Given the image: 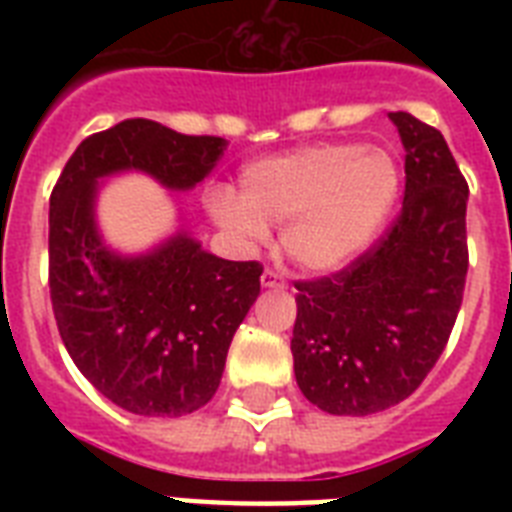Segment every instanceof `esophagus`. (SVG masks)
Returning <instances> with one entry per match:
<instances>
[{
    "mask_svg": "<svg viewBox=\"0 0 512 512\" xmlns=\"http://www.w3.org/2000/svg\"><path fill=\"white\" fill-rule=\"evenodd\" d=\"M260 284H263L265 289H284V287H287V281L281 279V273H276L273 268H265L263 276H260Z\"/></svg>",
    "mask_w": 512,
    "mask_h": 512,
    "instance_id": "esophagus-1",
    "label": "esophagus"
}]
</instances>
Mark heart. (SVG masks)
Instances as JSON below:
<instances>
[{"mask_svg":"<svg viewBox=\"0 0 512 512\" xmlns=\"http://www.w3.org/2000/svg\"><path fill=\"white\" fill-rule=\"evenodd\" d=\"M401 167L388 148L319 143L268 156L241 172L239 196L217 193L212 212L247 244L281 225V247L305 271H340L388 223Z\"/></svg>","mask_w":512,"mask_h":512,"instance_id":"b5f03b06","label":"heart"}]
</instances>
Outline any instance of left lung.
Masks as SVG:
<instances>
[{
  "label": "left lung",
  "mask_w": 512,
  "mask_h": 512,
  "mask_svg": "<svg viewBox=\"0 0 512 512\" xmlns=\"http://www.w3.org/2000/svg\"><path fill=\"white\" fill-rule=\"evenodd\" d=\"M406 148L404 204L372 247L319 279L295 281V377L329 414L404 401L444 353L468 276V183L444 135L390 114Z\"/></svg>",
  "instance_id": "1"
}]
</instances>
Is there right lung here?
Here are the masks:
<instances>
[{
    "mask_svg": "<svg viewBox=\"0 0 512 512\" xmlns=\"http://www.w3.org/2000/svg\"><path fill=\"white\" fill-rule=\"evenodd\" d=\"M223 138L124 119L84 138L50 196V300L76 369L132 414L180 417L215 396L236 329L260 295L257 260L233 263L175 239L119 257L95 228L98 180L143 170L175 191L201 183Z\"/></svg>",
    "mask_w": 512,
    "mask_h": 512,
    "instance_id": "right-lung-1",
    "label": "right lung"
}]
</instances>
